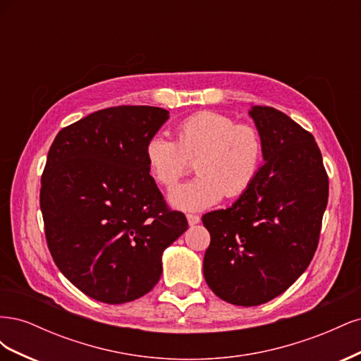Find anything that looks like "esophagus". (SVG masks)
<instances>
[{"instance_id":"esophagus-1","label":"esophagus","mask_w":361,"mask_h":361,"mask_svg":"<svg viewBox=\"0 0 361 361\" xmlns=\"http://www.w3.org/2000/svg\"><path fill=\"white\" fill-rule=\"evenodd\" d=\"M187 220H188L190 226H195V224L200 223V216L199 215H194V214H188L187 215Z\"/></svg>"}]
</instances>
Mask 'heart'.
I'll list each match as a JSON object with an SVG mask.
<instances>
[{"mask_svg":"<svg viewBox=\"0 0 361 361\" xmlns=\"http://www.w3.org/2000/svg\"><path fill=\"white\" fill-rule=\"evenodd\" d=\"M146 166L158 183L173 187L197 159L199 176L174 187L173 207L199 212L227 197L244 194L255 182L264 161V138L251 126L236 125L232 117L215 111L195 113L179 123L178 141L154 134L145 147Z\"/></svg>","mask_w":361,"mask_h":361,"instance_id":"1","label":"heart"}]
</instances>
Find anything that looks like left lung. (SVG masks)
I'll return each mask as SVG.
<instances>
[{
	"label": "left lung",
	"mask_w": 361,
	"mask_h": 361,
	"mask_svg": "<svg viewBox=\"0 0 361 361\" xmlns=\"http://www.w3.org/2000/svg\"><path fill=\"white\" fill-rule=\"evenodd\" d=\"M248 116L264 138V166L232 206L202 216L207 286L244 307L279 297L309 267L329 202L313 135L276 108L253 105Z\"/></svg>",
	"instance_id": "obj_1"
}]
</instances>
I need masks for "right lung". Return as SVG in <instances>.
Listing matches in <instances>:
<instances>
[{"instance_id": "add662e5", "label": "right lung", "mask_w": 361, "mask_h": 361, "mask_svg": "<svg viewBox=\"0 0 361 361\" xmlns=\"http://www.w3.org/2000/svg\"><path fill=\"white\" fill-rule=\"evenodd\" d=\"M158 106H113L61 129L48 152L40 209L56 265L87 297L123 304L154 289L162 253L187 231L150 176L145 147Z\"/></svg>"}]
</instances>
